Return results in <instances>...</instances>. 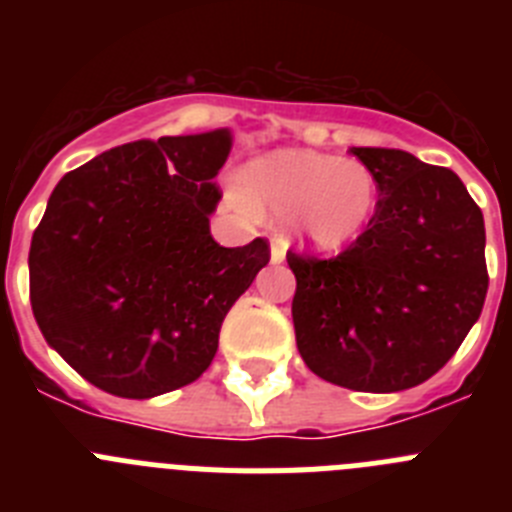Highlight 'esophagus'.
<instances>
[{"mask_svg": "<svg viewBox=\"0 0 512 512\" xmlns=\"http://www.w3.org/2000/svg\"><path fill=\"white\" fill-rule=\"evenodd\" d=\"M269 259L271 264H282V261L287 259V243H284V238H274V241H271Z\"/></svg>", "mask_w": 512, "mask_h": 512, "instance_id": "esophagus-1", "label": "esophagus"}]
</instances>
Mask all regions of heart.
<instances>
[{"label":"heart","instance_id":"heart-1","mask_svg":"<svg viewBox=\"0 0 512 512\" xmlns=\"http://www.w3.org/2000/svg\"><path fill=\"white\" fill-rule=\"evenodd\" d=\"M248 207L289 217L295 235L318 251L359 241L379 210V179L361 161L312 148H282L243 169Z\"/></svg>","mask_w":512,"mask_h":512}]
</instances>
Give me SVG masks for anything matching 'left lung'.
I'll return each mask as SVG.
<instances>
[{
  "mask_svg": "<svg viewBox=\"0 0 512 512\" xmlns=\"http://www.w3.org/2000/svg\"><path fill=\"white\" fill-rule=\"evenodd\" d=\"M351 153L377 174L379 210L336 259L287 253L297 348L310 372L346 390H410L482 312L485 217L451 169L395 148Z\"/></svg>",
  "mask_w": 512,
  "mask_h": 512,
  "instance_id": "8db88e82",
  "label": "left lung"
}]
</instances>
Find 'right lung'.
Instances as JSON below:
<instances>
[{
	"label": "right lung",
	"mask_w": 512,
	"mask_h": 512,
	"mask_svg": "<svg viewBox=\"0 0 512 512\" xmlns=\"http://www.w3.org/2000/svg\"><path fill=\"white\" fill-rule=\"evenodd\" d=\"M228 128L138 140L69 171L30 243V302L48 346L99 390L148 400L212 364L269 243L210 233Z\"/></svg>",
	"instance_id": "1"
}]
</instances>
